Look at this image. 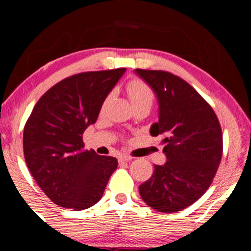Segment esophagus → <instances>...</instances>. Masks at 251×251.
<instances>
[{"mask_svg":"<svg viewBox=\"0 0 251 251\" xmlns=\"http://www.w3.org/2000/svg\"><path fill=\"white\" fill-rule=\"evenodd\" d=\"M132 159V157H129V155H125V154H122L119 155V158H118V160H119V163H127L129 160Z\"/></svg>","mask_w":251,"mask_h":251,"instance_id":"34e87169","label":"esophagus"}]
</instances>
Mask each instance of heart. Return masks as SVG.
Returning a JSON list of instances; mask_svg holds the SVG:
<instances>
[{
    "mask_svg": "<svg viewBox=\"0 0 251 251\" xmlns=\"http://www.w3.org/2000/svg\"><path fill=\"white\" fill-rule=\"evenodd\" d=\"M127 93L133 105L144 101L152 102L153 92L142 80H132L127 83Z\"/></svg>",
    "mask_w": 251,
    "mask_h": 251,
    "instance_id": "1",
    "label": "heart"
}]
</instances>
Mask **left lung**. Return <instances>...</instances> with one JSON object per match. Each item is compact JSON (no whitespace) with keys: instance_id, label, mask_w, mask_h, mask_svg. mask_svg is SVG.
Returning <instances> with one entry per match:
<instances>
[{"instance_id":"1","label":"left lung","mask_w":251,"mask_h":251,"mask_svg":"<svg viewBox=\"0 0 251 251\" xmlns=\"http://www.w3.org/2000/svg\"><path fill=\"white\" fill-rule=\"evenodd\" d=\"M157 97L159 118L150 128L165 135L164 165L139 186L142 200L159 212H177L194 204L212 183L223 152L214 109L179 76L164 71L135 70Z\"/></svg>"}]
</instances>
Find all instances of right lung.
Returning a JSON list of instances; mask_svg holds the SVG:
<instances>
[{"label": "right lung", "instance_id": "1", "mask_svg": "<svg viewBox=\"0 0 251 251\" xmlns=\"http://www.w3.org/2000/svg\"><path fill=\"white\" fill-rule=\"evenodd\" d=\"M125 71L66 77L34 106L24 131L25 159L37 185L56 205L83 210L101 200L118 160L83 150L82 134L97 122L106 97Z\"/></svg>", "mask_w": 251, "mask_h": 251}]
</instances>
